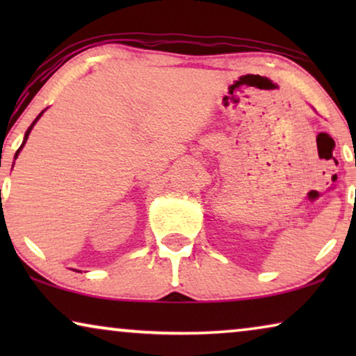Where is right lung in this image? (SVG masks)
Returning a JSON list of instances; mask_svg holds the SVG:
<instances>
[{
  "instance_id": "obj_1",
  "label": "right lung",
  "mask_w": 356,
  "mask_h": 356,
  "mask_svg": "<svg viewBox=\"0 0 356 356\" xmlns=\"http://www.w3.org/2000/svg\"><path fill=\"white\" fill-rule=\"evenodd\" d=\"M43 113H45V110H43V111H42V113H40V115H38L35 120H33V123H32L31 126H29V129L26 131V134H24V140H22L21 147H19V149H17V152H16V155H14V160H16V159H17V155H19V152H21V150H22V147H24V145H26V143H27V138H29V134H31V131H32V128H33V126H35V123H37V121H38V120H40V116H42Z\"/></svg>"
}]
</instances>
